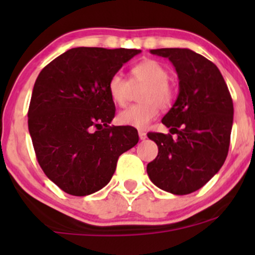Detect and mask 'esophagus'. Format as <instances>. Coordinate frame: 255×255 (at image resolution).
<instances>
[{"label": "esophagus", "mask_w": 255, "mask_h": 255, "mask_svg": "<svg viewBox=\"0 0 255 255\" xmlns=\"http://www.w3.org/2000/svg\"><path fill=\"white\" fill-rule=\"evenodd\" d=\"M137 133H139L140 140H145L146 137H147V135H146V133H145L144 130H139V131H137Z\"/></svg>", "instance_id": "esophagus-1"}]
</instances>
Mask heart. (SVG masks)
Returning a JSON list of instances; mask_svg holds the SVG:
<instances>
[{
  "mask_svg": "<svg viewBox=\"0 0 255 255\" xmlns=\"http://www.w3.org/2000/svg\"><path fill=\"white\" fill-rule=\"evenodd\" d=\"M169 71L156 60L141 61L131 68V79L128 80L122 73L111 75L108 91L111 101L119 107H125L133 87L142 86L139 101L141 103L126 108L118 115L122 126L144 129L156 118L158 109L170 107L175 98V89L169 81Z\"/></svg>",
  "mask_w": 255,
  "mask_h": 255,
  "instance_id": "1",
  "label": "heart"
}]
</instances>
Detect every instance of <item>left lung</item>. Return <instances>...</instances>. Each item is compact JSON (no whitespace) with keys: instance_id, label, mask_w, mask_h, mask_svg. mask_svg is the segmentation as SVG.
Wrapping results in <instances>:
<instances>
[{"instance_id":"left-lung-1","label":"left lung","mask_w":255,"mask_h":255,"mask_svg":"<svg viewBox=\"0 0 255 255\" xmlns=\"http://www.w3.org/2000/svg\"><path fill=\"white\" fill-rule=\"evenodd\" d=\"M151 54L170 60L180 91L162 119L171 134H147L158 146L147 174L163 191L189 194L209 182L224 164L233 128V99L217 66L200 54L178 48L154 49Z\"/></svg>"}]
</instances>
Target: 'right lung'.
I'll use <instances>...</instances> for the list:
<instances>
[{"label":"right lung","mask_w":255,"mask_h":255,"mask_svg":"<svg viewBox=\"0 0 255 255\" xmlns=\"http://www.w3.org/2000/svg\"><path fill=\"white\" fill-rule=\"evenodd\" d=\"M135 49L74 48L42 69L28 108V130L40 168L63 192L85 197L109 183L137 130L109 126L115 116L108 83Z\"/></svg>","instance_id":"obj_1"}]
</instances>
